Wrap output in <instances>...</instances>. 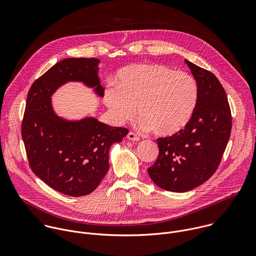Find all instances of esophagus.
Wrapping results in <instances>:
<instances>
[{"label":"esophagus","instance_id":"obj_1","mask_svg":"<svg viewBox=\"0 0 256 256\" xmlns=\"http://www.w3.org/2000/svg\"><path fill=\"white\" fill-rule=\"evenodd\" d=\"M128 138L130 140L136 142V140H140V136H138V134H136L134 132H130L128 134Z\"/></svg>","mask_w":256,"mask_h":256}]
</instances>
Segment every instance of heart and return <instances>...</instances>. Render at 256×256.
Here are the masks:
<instances>
[{"label":"heart","instance_id":"heart-1","mask_svg":"<svg viewBox=\"0 0 256 256\" xmlns=\"http://www.w3.org/2000/svg\"><path fill=\"white\" fill-rule=\"evenodd\" d=\"M198 97V83L190 72L162 64H136L118 72L116 87L105 92V103L120 122L130 120L138 107L142 126L171 136L190 122Z\"/></svg>","mask_w":256,"mask_h":256}]
</instances>
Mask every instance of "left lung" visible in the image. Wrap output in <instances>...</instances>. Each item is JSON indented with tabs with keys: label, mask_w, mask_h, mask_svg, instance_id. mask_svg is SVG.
<instances>
[{
	"label": "left lung",
	"mask_w": 256,
	"mask_h": 256,
	"mask_svg": "<svg viewBox=\"0 0 256 256\" xmlns=\"http://www.w3.org/2000/svg\"><path fill=\"white\" fill-rule=\"evenodd\" d=\"M198 83V97L188 126L158 138L159 155L148 173L159 188L186 192L218 169L231 134L232 116L225 89L212 72L186 60Z\"/></svg>",
	"instance_id": "left-lung-1"
}]
</instances>
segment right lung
I'll return each mask as SVG.
<instances>
[{
    "label": "right lung",
    "instance_id": "right-lung-1",
    "mask_svg": "<svg viewBox=\"0 0 256 256\" xmlns=\"http://www.w3.org/2000/svg\"><path fill=\"white\" fill-rule=\"evenodd\" d=\"M98 64L94 58H64L36 79L27 95L21 134L29 166L48 186L70 196L96 190L109 168V148L128 134L95 118L66 122L52 112L50 95L68 81H82L103 96Z\"/></svg>",
    "mask_w": 256,
    "mask_h": 256
}]
</instances>
